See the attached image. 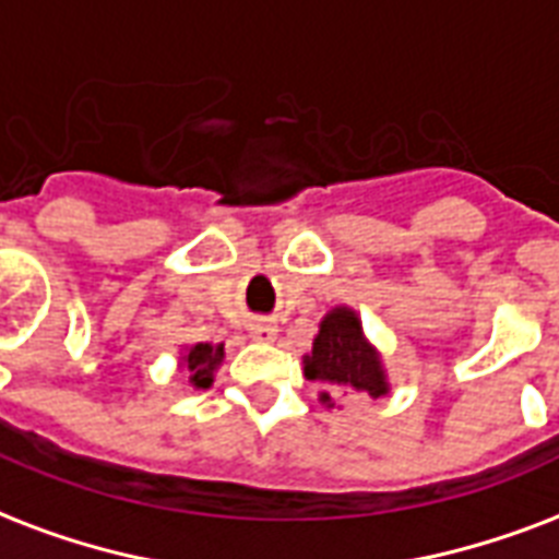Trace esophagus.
Wrapping results in <instances>:
<instances>
[{
	"label": "esophagus",
	"instance_id": "esophagus-1",
	"mask_svg": "<svg viewBox=\"0 0 559 559\" xmlns=\"http://www.w3.org/2000/svg\"><path fill=\"white\" fill-rule=\"evenodd\" d=\"M248 332L253 341H274L276 338V323L274 320H250Z\"/></svg>",
	"mask_w": 559,
	"mask_h": 559
}]
</instances>
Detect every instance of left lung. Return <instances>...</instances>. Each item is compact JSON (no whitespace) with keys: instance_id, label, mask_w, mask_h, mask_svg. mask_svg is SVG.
<instances>
[{"instance_id":"left-lung-1","label":"left lung","mask_w":559,"mask_h":559,"mask_svg":"<svg viewBox=\"0 0 559 559\" xmlns=\"http://www.w3.org/2000/svg\"><path fill=\"white\" fill-rule=\"evenodd\" d=\"M302 365H306V379H311V382L365 393L373 400L391 391L382 356L365 338L361 320L347 306L332 309L326 318L320 320L318 338L311 344V353ZM320 400L332 402V396L320 393Z\"/></svg>"}]
</instances>
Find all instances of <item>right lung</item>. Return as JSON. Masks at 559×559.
<instances>
[{"mask_svg":"<svg viewBox=\"0 0 559 559\" xmlns=\"http://www.w3.org/2000/svg\"><path fill=\"white\" fill-rule=\"evenodd\" d=\"M183 367L189 370V382L194 388H210L215 379V370L224 361V344H194L180 356Z\"/></svg>","mask_w":559,"mask_h":559,"instance_id":"add662e5","label":"right lung"}]
</instances>
